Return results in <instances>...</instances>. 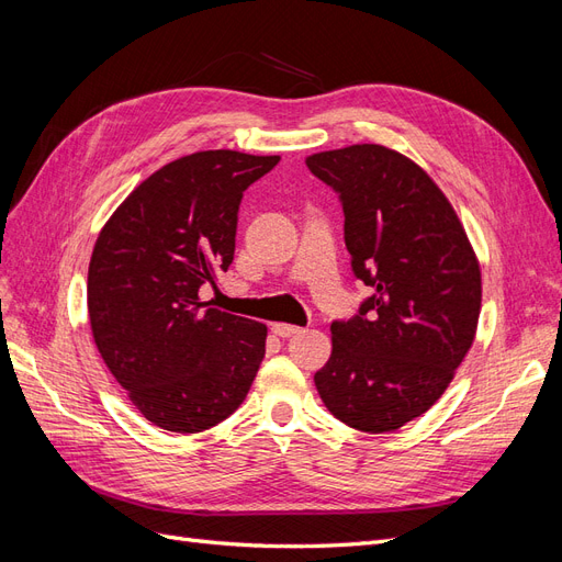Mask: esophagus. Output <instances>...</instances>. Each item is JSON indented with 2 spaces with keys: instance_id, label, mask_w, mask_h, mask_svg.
I'll return each instance as SVG.
<instances>
[{
  "instance_id": "34e87169",
  "label": "esophagus",
  "mask_w": 562,
  "mask_h": 562,
  "mask_svg": "<svg viewBox=\"0 0 562 562\" xmlns=\"http://www.w3.org/2000/svg\"><path fill=\"white\" fill-rule=\"evenodd\" d=\"M299 331H301V329L294 327V324H286V322H276V324H273V334L280 336V338H289V336H294V334H299Z\"/></svg>"
}]
</instances>
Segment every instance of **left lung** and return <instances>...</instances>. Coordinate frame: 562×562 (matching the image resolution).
<instances>
[{"mask_svg":"<svg viewBox=\"0 0 562 562\" xmlns=\"http://www.w3.org/2000/svg\"><path fill=\"white\" fill-rule=\"evenodd\" d=\"M338 193L352 273L371 286L315 385L340 423L383 434L423 415L476 334L481 270L448 198L406 156L352 144L305 158Z\"/></svg>","mask_w":562,"mask_h":562,"instance_id":"left-lung-1","label":"left lung"}]
</instances>
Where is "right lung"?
I'll use <instances>...</instances> for the list:
<instances>
[{"label":"right lung","mask_w":562,"mask_h":562,"mask_svg":"<svg viewBox=\"0 0 562 562\" xmlns=\"http://www.w3.org/2000/svg\"><path fill=\"white\" fill-rule=\"evenodd\" d=\"M280 156L216 149L168 162L125 198L88 266L95 346L135 408L160 429L226 420L266 355V324L198 292L228 270L243 193Z\"/></svg>","instance_id":"1"}]
</instances>
